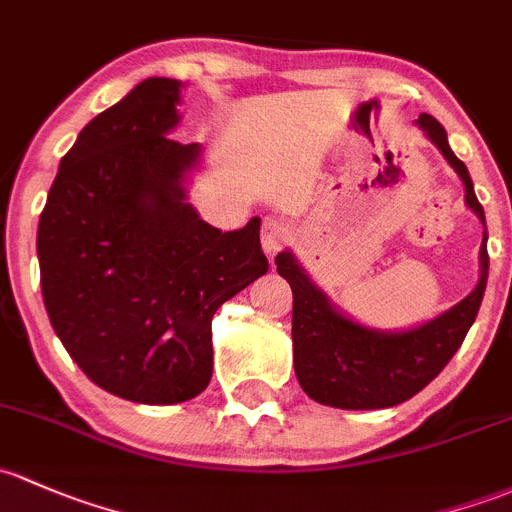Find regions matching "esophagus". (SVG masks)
Here are the masks:
<instances>
[{"mask_svg":"<svg viewBox=\"0 0 512 512\" xmlns=\"http://www.w3.org/2000/svg\"><path fill=\"white\" fill-rule=\"evenodd\" d=\"M260 238H262V250H265L270 257H274L289 240H292V230H289V225L284 223V220L265 218L262 220Z\"/></svg>","mask_w":512,"mask_h":512,"instance_id":"obj_1","label":"esophagus"}]
</instances>
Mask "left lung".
<instances>
[{
  "mask_svg": "<svg viewBox=\"0 0 512 512\" xmlns=\"http://www.w3.org/2000/svg\"><path fill=\"white\" fill-rule=\"evenodd\" d=\"M417 125L441 149L466 186V203L486 225L483 206L473 193L466 164L451 152L446 129L432 115H419ZM486 238L481 245V282L464 301L429 324L405 333H380L338 314L324 294L309 282L289 252H279L274 265L289 282L292 304L294 370L311 400L341 410H383L410 400L444 370L464 343L481 309L488 282Z\"/></svg>",
  "mask_w": 512,
  "mask_h": 512,
  "instance_id": "8db88e82",
  "label": "left lung"
}]
</instances>
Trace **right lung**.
Here are the masks:
<instances>
[{"label": "right lung", "mask_w": 512, "mask_h": 512, "mask_svg": "<svg viewBox=\"0 0 512 512\" xmlns=\"http://www.w3.org/2000/svg\"><path fill=\"white\" fill-rule=\"evenodd\" d=\"M179 90L149 78L85 125L36 238L53 331L95 385L142 405L206 390L213 314L270 270L260 218L220 233L184 201L198 144L166 137Z\"/></svg>", "instance_id": "1"}]
</instances>
